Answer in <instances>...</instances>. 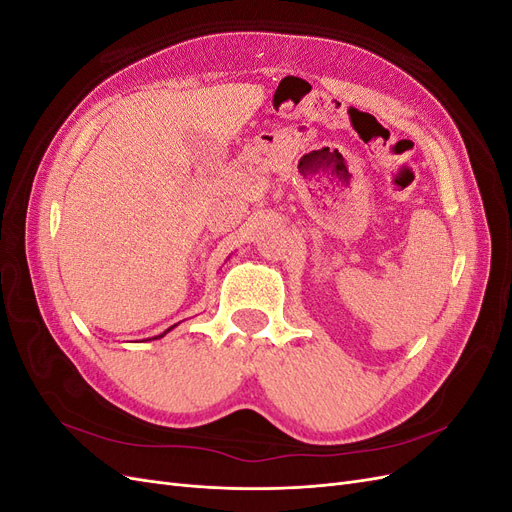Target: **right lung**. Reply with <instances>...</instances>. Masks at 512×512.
<instances>
[{
  "mask_svg": "<svg viewBox=\"0 0 512 512\" xmlns=\"http://www.w3.org/2000/svg\"><path fill=\"white\" fill-rule=\"evenodd\" d=\"M173 327H175V324H173ZM173 327H170V329H173ZM170 329H166V331H164V333H162V335H166V333H168V331H170ZM162 335H158V337H162ZM158 337H156V339H158Z\"/></svg>",
  "mask_w": 512,
  "mask_h": 512,
  "instance_id": "obj_1",
  "label": "right lung"
}]
</instances>
